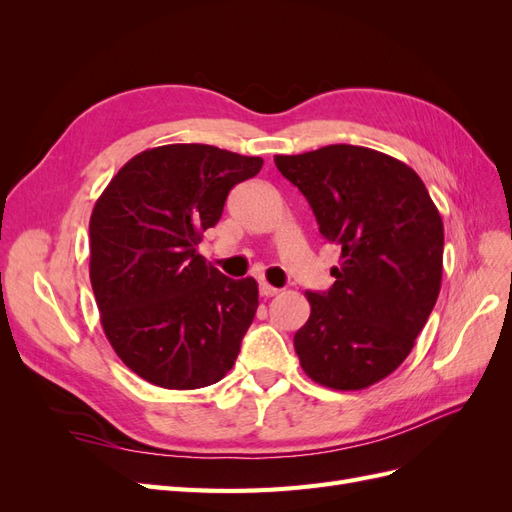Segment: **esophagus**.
I'll list each match as a JSON object with an SVG mask.
<instances>
[{
    "instance_id": "34e87169",
    "label": "esophagus",
    "mask_w": 512,
    "mask_h": 512,
    "mask_svg": "<svg viewBox=\"0 0 512 512\" xmlns=\"http://www.w3.org/2000/svg\"><path fill=\"white\" fill-rule=\"evenodd\" d=\"M280 292V288H275V286H271V284H267V282H260V297H275V294Z\"/></svg>"
}]
</instances>
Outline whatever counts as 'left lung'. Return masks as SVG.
<instances>
[{
    "instance_id": "1",
    "label": "left lung",
    "mask_w": 512,
    "mask_h": 512,
    "mask_svg": "<svg viewBox=\"0 0 512 512\" xmlns=\"http://www.w3.org/2000/svg\"><path fill=\"white\" fill-rule=\"evenodd\" d=\"M275 166L307 198L320 235L342 247L335 284L305 292L301 367L329 389H367L404 363L438 301L440 213L421 177L376 149L329 145L275 156Z\"/></svg>"
}]
</instances>
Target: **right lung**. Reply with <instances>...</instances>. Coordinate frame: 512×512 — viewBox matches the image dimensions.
I'll return each instance as SVG.
<instances>
[{"mask_svg":"<svg viewBox=\"0 0 512 512\" xmlns=\"http://www.w3.org/2000/svg\"><path fill=\"white\" fill-rule=\"evenodd\" d=\"M262 158L213 145L138 153L106 185L89 220V277L102 329L136 376L190 391L222 380L256 316L254 277L230 280L196 252L228 192Z\"/></svg>","mask_w":512,"mask_h":512,"instance_id":"1","label":"right lung"}]
</instances>
